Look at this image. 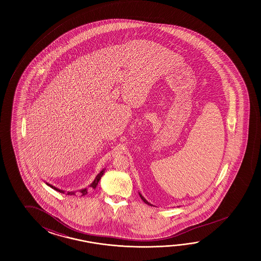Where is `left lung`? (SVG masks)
Masks as SVG:
<instances>
[{"label":"left lung","mask_w":261,"mask_h":261,"mask_svg":"<svg viewBox=\"0 0 261 261\" xmlns=\"http://www.w3.org/2000/svg\"><path fill=\"white\" fill-rule=\"evenodd\" d=\"M139 195H140V197H141V199H142V200H143V202H144V203L148 204V205H150V206H152V204L150 203V202H148L147 200H146V199H145V198H144V197H143V196H142V195L141 194V193H140V192H139Z\"/></svg>","instance_id":"8db88e82"}]
</instances>
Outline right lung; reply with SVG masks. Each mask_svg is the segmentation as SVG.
<instances>
[{"label": "right lung", "instance_id": "right-lung-1", "mask_svg": "<svg viewBox=\"0 0 261 261\" xmlns=\"http://www.w3.org/2000/svg\"><path fill=\"white\" fill-rule=\"evenodd\" d=\"M105 169H103L102 171H100L99 174L95 176V180L93 181L92 183H91V185L89 186V188L87 189H83V190H80V193L82 194V196H85V195L87 194L88 193V191L90 190H95V188L97 187V184H98V182H99L100 179H101V177H102V175H104ZM46 184H47L48 187H50L51 189H53L54 190H56L58 192H61V193H64L65 191L62 190H59L58 188L56 187H54V186L50 185V184H48L46 182ZM67 194L68 195H75V191H69V192H67Z\"/></svg>", "mask_w": 261, "mask_h": 261}]
</instances>
